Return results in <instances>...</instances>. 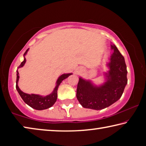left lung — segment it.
Here are the masks:
<instances>
[{
    "label": "left lung",
    "instance_id": "left-lung-1",
    "mask_svg": "<svg viewBox=\"0 0 146 146\" xmlns=\"http://www.w3.org/2000/svg\"><path fill=\"white\" fill-rule=\"evenodd\" d=\"M112 53L106 64L108 70L104 72V82L99 85L80 76L76 89V98L84 108L100 110L109 107L122 97L127 84L125 60L114 44H111Z\"/></svg>",
    "mask_w": 146,
    "mask_h": 146
}]
</instances>
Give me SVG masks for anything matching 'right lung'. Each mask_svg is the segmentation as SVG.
<instances>
[{"instance_id":"right-lung-1","label":"right lung","mask_w":146,"mask_h":146,"mask_svg":"<svg viewBox=\"0 0 146 146\" xmlns=\"http://www.w3.org/2000/svg\"><path fill=\"white\" fill-rule=\"evenodd\" d=\"M29 50V49H27L26 52L24 54V60L22 62L21 65H20L17 70V80H16V89L18 91L19 94L21 96V98H23L24 102L26 104H28L31 108L35 109L36 110H43L46 109H48L53 106L54 104L55 103L57 99V90L59 85L62 82V80L68 78L69 76L72 75L73 73H64L57 78V80L56 82V86L54 88L53 91L50 94L43 96L40 95H37V94H28L24 93L23 91L21 90L18 86V82L19 80V73L18 71V69L23 67L26 62V59L25 56L26 55L27 53Z\"/></svg>"}]
</instances>
